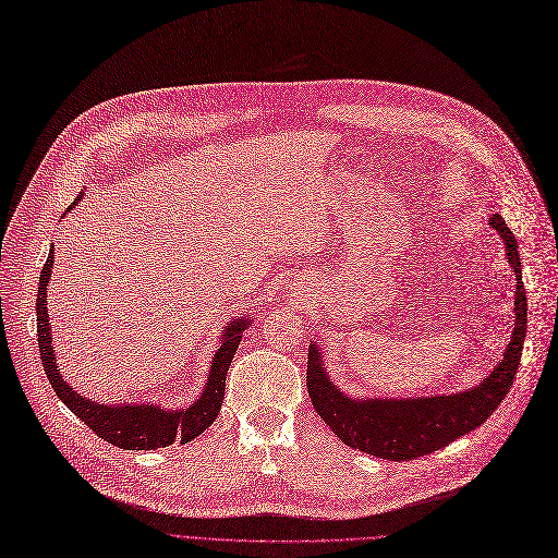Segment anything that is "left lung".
<instances>
[{"instance_id":"left-lung-1","label":"left lung","mask_w":558,"mask_h":558,"mask_svg":"<svg viewBox=\"0 0 558 558\" xmlns=\"http://www.w3.org/2000/svg\"><path fill=\"white\" fill-rule=\"evenodd\" d=\"M489 225L504 241L506 259L518 284H514V328L510 342L504 359L481 384L441 396L354 398L328 377L322 347L315 340L307 344V393L322 421L349 448H359L388 462L423 458L481 427L508 396L526 338V292L518 241L499 214L489 218Z\"/></svg>"}]
</instances>
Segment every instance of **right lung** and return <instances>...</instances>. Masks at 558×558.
Wrapping results in <instances>:
<instances>
[{
  "label": "right lung",
  "mask_w": 558,
  "mask_h": 558,
  "mask_svg": "<svg viewBox=\"0 0 558 558\" xmlns=\"http://www.w3.org/2000/svg\"><path fill=\"white\" fill-rule=\"evenodd\" d=\"M80 197L82 193L69 206V211L75 209ZM52 264H54V251H50L48 262L44 266V271H40V280H38L36 328H38L40 361H44L46 375L50 379V386L54 388L57 398L64 402L89 429H94L100 439H106L108 444L119 446L123 450H156V448L170 446L174 441L189 444L195 437H199L218 416L222 398H225L227 369H230L234 352L241 344L243 331L251 326L253 319L239 317V319L227 322L225 331L218 340V349L214 354L209 375H206V384L193 404L181 407V409H165L154 402H123V404L94 402L85 396H80L77 390L69 386V381L61 377L57 359H54L52 326L48 315V282L52 276Z\"/></svg>",
  "instance_id": "1"
}]
</instances>
